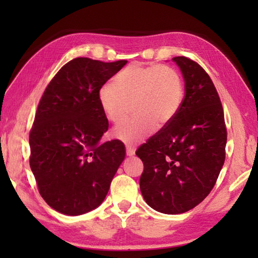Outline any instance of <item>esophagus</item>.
Listing matches in <instances>:
<instances>
[{"instance_id":"obj_1","label":"esophagus","mask_w":258,"mask_h":258,"mask_svg":"<svg viewBox=\"0 0 258 258\" xmlns=\"http://www.w3.org/2000/svg\"><path fill=\"white\" fill-rule=\"evenodd\" d=\"M126 155L127 156H133L134 155V149H132V148L126 146Z\"/></svg>"}]
</instances>
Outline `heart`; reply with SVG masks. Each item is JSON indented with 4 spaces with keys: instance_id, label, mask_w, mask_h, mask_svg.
Returning a JSON list of instances; mask_svg holds the SVG:
<instances>
[{
    "instance_id": "heart-1",
    "label": "heart",
    "mask_w": 258,
    "mask_h": 258,
    "mask_svg": "<svg viewBox=\"0 0 258 258\" xmlns=\"http://www.w3.org/2000/svg\"><path fill=\"white\" fill-rule=\"evenodd\" d=\"M181 75L167 64L132 63L99 90V102L107 118L119 123L133 109L132 118L119 124L113 135L126 143L141 141L152 128L161 130L175 118L183 102Z\"/></svg>"
}]
</instances>
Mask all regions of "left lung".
Returning <instances> with one entry per match:
<instances>
[{"label": "left lung", "instance_id": "1", "mask_svg": "<svg viewBox=\"0 0 258 258\" xmlns=\"http://www.w3.org/2000/svg\"><path fill=\"white\" fill-rule=\"evenodd\" d=\"M173 60L184 77L180 111L166 127L140 146V190L157 212L181 214L207 197L225 160L223 107L205 69L186 56Z\"/></svg>", "mask_w": 258, "mask_h": 258}]
</instances>
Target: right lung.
<instances>
[{
    "label": "right lung",
    "mask_w": 258,
    "mask_h": 258,
    "mask_svg": "<svg viewBox=\"0 0 258 258\" xmlns=\"http://www.w3.org/2000/svg\"><path fill=\"white\" fill-rule=\"evenodd\" d=\"M126 63L73 59L55 74L38 102L29 133V165L42 198L64 215L97 208L125 158L119 140L99 143L109 124L98 94Z\"/></svg>",
    "instance_id": "obj_1"
}]
</instances>
